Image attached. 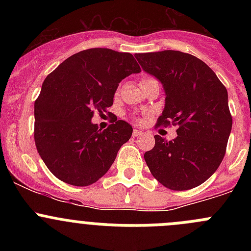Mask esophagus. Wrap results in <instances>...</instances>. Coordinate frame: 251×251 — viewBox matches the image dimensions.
Masks as SVG:
<instances>
[{
	"instance_id": "obj_1",
	"label": "esophagus",
	"mask_w": 251,
	"mask_h": 251,
	"mask_svg": "<svg viewBox=\"0 0 251 251\" xmlns=\"http://www.w3.org/2000/svg\"><path fill=\"white\" fill-rule=\"evenodd\" d=\"M142 133V131L141 130H137V128H135V130H133V137H137V136H140Z\"/></svg>"
}]
</instances>
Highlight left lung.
<instances>
[{"label":"left lung","mask_w":251,"mask_h":251,"mask_svg":"<svg viewBox=\"0 0 251 251\" xmlns=\"http://www.w3.org/2000/svg\"><path fill=\"white\" fill-rule=\"evenodd\" d=\"M142 69L163 83L165 107L158 125H177V137L154 136L144 153L151 175L166 188L187 191L206 181L221 164L232 130L226 87L206 64L179 50L136 53Z\"/></svg>","instance_id":"left-lung-1"}]
</instances>
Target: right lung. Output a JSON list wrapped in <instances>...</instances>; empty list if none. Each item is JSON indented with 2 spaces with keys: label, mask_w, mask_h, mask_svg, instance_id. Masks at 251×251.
Instances as JSON below:
<instances>
[{
  "label": "right lung",
  "mask_w": 251,
  "mask_h": 251,
  "mask_svg": "<svg viewBox=\"0 0 251 251\" xmlns=\"http://www.w3.org/2000/svg\"><path fill=\"white\" fill-rule=\"evenodd\" d=\"M141 72L131 53L90 48L58 65L35 100L34 137L48 170L65 183L90 186L107 174L132 126L115 120L100 131L95 111L113 105L119 83Z\"/></svg>",
  "instance_id": "1"
}]
</instances>
